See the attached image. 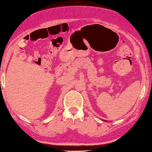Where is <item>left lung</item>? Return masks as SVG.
Segmentation results:
<instances>
[{"instance_id":"left-lung-1","label":"left lung","mask_w":152,"mask_h":152,"mask_svg":"<svg viewBox=\"0 0 152 152\" xmlns=\"http://www.w3.org/2000/svg\"><path fill=\"white\" fill-rule=\"evenodd\" d=\"M106 121V122H107V121Z\"/></svg>"}]
</instances>
